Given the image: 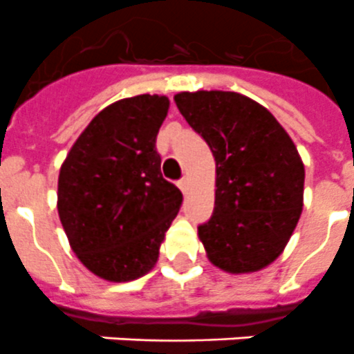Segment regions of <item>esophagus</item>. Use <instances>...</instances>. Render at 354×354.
<instances>
[{
  "label": "esophagus",
  "instance_id": "obj_1",
  "mask_svg": "<svg viewBox=\"0 0 354 354\" xmlns=\"http://www.w3.org/2000/svg\"><path fill=\"white\" fill-rule=\"evenodd\" d=\"M177 186H179L180 192L186 193V192H187V187H189V180H187V177H184V179H180V180H179V184H177Z\"/></svg>",
  "mask_w": 354,
  "mask_h": 354
}]
</instances>
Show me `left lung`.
Segmentation results:
<instances>
[{
  "instance_id": "1",
  "label": "left lung",
  "mask_w": 354,
  "mask_h": 354,
  "mask_svg": "<svg viewBox=\"0 0 354 354\" xmlns=\"http://www.w3.org/2000/svg\"><path fill=\"white\" fill-rule=\"evenodd\" d=\"M174 99L216 161L214 211L198 227L207 259L227 273H255L283 252L301 216L305 167L298 149L250 97L198 90Z\"/></svg>"
}]
</instances>
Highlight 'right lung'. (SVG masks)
Here are the masks:
<instances>
[{"label": "right lung", "instance_id": "right-lung-1", "mask_svg": "<svg viewBox=\"0 0 354 354\" xmlns=\"http://www.w3.org/2000/svg\"><path fill=\"white\" fill-rule=\"evenodd\" d=\"M170 101L127 97L106 106L68 150L58 177V214L72 252L108 282L149 273L183 204L162 179L156 150Z\"/></svg>", "mask_w": 354, "mask_h": 354}]
</instances>
